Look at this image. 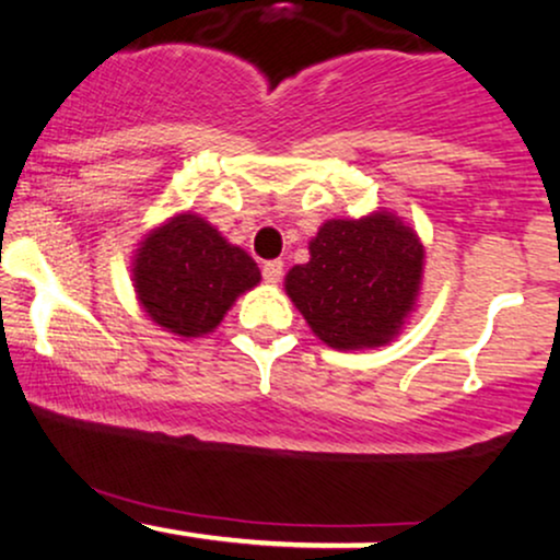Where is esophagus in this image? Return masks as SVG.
Listing matches in <instances>:
<instances>
[{
	"label": "esophagus",
	"instance_id": "1",
	"mask_svg": "<svg viewBox=\"0 0 560 560\" xmlns=\"http://www.w3.org/2000/svg\"><path fill=\"white\" fill-rule=\"evenodd\" d=\"M281 276H284V262H281V260L262 262V279H266L268 284H276V281H281Z\"/></svg>",
	"mask_w": 560,
	"mask_h": 560
}]
</instances>
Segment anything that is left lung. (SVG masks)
Instances as JSON below:
<instances>
[{
	"instance_id": "1",
	"label": "left lung",
	"mask_w": 560,
	"mask_h": 560,
	"mask_svg": "<svg viewBox=\"0 0 560 560\" xmlns=\"http://www.w3.org/2000/svg\"><path fill=\"white\" fill-rule=\"evenodd\" d=\"M311 260L284 289L313 334L334 350L389 345L416 307L423 244L387 210L331 218L311 240Z\"/></svg>"
}]
</instances>
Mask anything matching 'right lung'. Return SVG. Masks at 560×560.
Returning a JSON list of instances; mask_svg holds the SVG:
<instances>
[{"instance_id":"right-lung-1","label":"right lung","mask_w":560,"mask_h":560,"mask_svg":"<svg viewBox=\"0 0 560 560\" xmlns=\"http://www.w3.org/2000/svg\"><path fill=\"white\" fill-rule=\"evenodd\" d=\"M131 271L147 316L186 339L213 331L236 298L260 284L258 262L195 213L152 229Z\"/></svg>"}]
</instances>
